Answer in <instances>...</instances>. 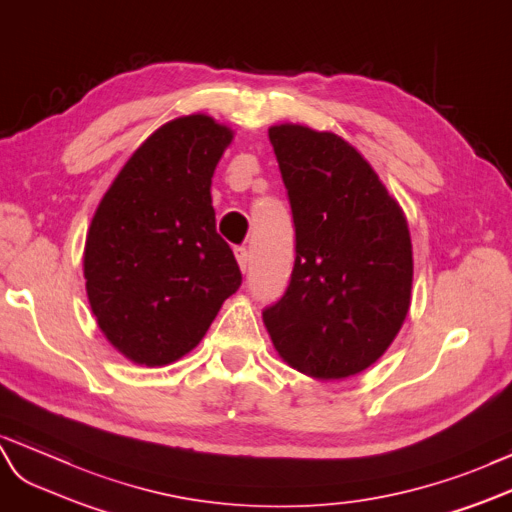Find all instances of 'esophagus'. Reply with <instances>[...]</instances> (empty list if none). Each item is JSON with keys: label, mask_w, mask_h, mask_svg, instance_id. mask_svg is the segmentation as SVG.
Listing matches in <instances>:
<instances>
[{"label": "esophagus", "mask_w": 512, "mask_h": 512, "mask_svg": "<svg viewBox=\"0 0 512 512\" xmlns=\"http://www.w3.org/2000/svg\"><path fill=\"white\" fill-rule=\"evenodd\" d=\"M233 253H235V259H238L240 270L246 272V266H248V251H246V246H235Z\"/></svg>", "instance_id": "esophagus-1"}]
</instances>
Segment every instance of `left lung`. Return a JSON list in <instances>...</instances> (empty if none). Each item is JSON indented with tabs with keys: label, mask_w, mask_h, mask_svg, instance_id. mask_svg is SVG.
I'll return each instance as SVG.
<instances>
[{
	"label": "left lung",
	"mask_w": 512,
	"mask_h": 512,
	"mask_svg": "<svg viewBox=\"0 0 512 512\" xmlns=\"http://www.w3.org/2000/svg\"><path fill=\"white\" fill-rule=\"evenodd\" d=\"M268 138L290 196L296 259L264 324L290 368L342 381L385 355L409 313V222L370 162L333 131L283 123Z\"/></svg>",
	"instance_id": "obj_1"
}]
</instances>
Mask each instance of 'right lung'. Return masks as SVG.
I'll return each mask as SVG.
<instances>
[{
  "label": "right lung",
  "instance_id": "1",
  "mask_svg": "<svg viewBox=\"0 0 512 512\" xmlns=\"http://www.w3.org/2000/svg\"><path fill=\"white\" fill-rule=\"evenodd\" d=\"M233 129L179 116L144 140L88 227L84 279L108 342L160 368L199 346L242 274L216 233L212 177Z\"/></svg>",
  "mask_w": 512,
  "mask_h": 512
}]
</instances>
